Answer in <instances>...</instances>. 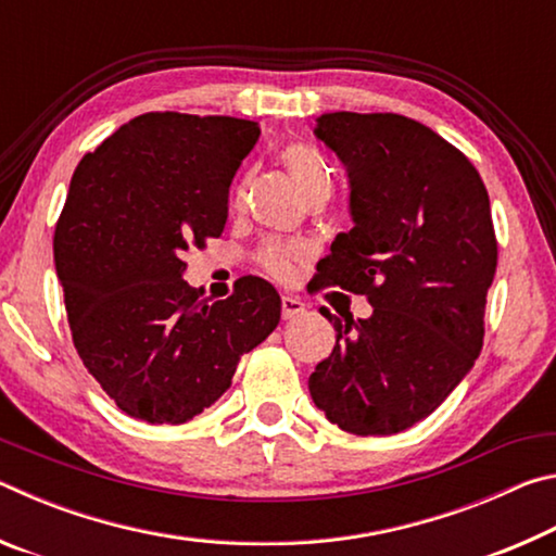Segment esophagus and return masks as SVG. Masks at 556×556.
Here are the masks:
<instances>
[{
    "instance_id": "1",
    "label": "esophagus",
    "mask_w": 556,
    "mask_h": 556,
    "mask_svg": "<svg viewBox=\"0 0 556 556\" xmlns=\"http://www.w3.org/2000/svg\"><path fill=\"white\" fill-rule=\"evenodd\" d=\"M304 312H306L304 301H299L296 296H291V294L281 296V316H285V321H289V318H296Z\"/></svg>"
}]
</instances>
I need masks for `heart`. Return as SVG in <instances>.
<instances>
[{
  "label": "heart",
  "instance_id": "1",
  "mask_svg": "<svg viewBox=\"0 0 556 556\" xmlns=\"http://www.w3.org/2000/svg\"><path fill=\"white\" fill-rule=\"evenodd\" d=\"M281 162L287 164V168L291 172V176L296 178L301 191L306 195H314L318 191H328L331 193L333 188V174L331 166L324 159V154L314 149L312 144H287L281 149ZM244 193H248V184H240L238 191H235V203L244 201ZM304 255L301 244L294 242H269L265 252H262V265L279 279L291 277L294 271V265Z\"/></svg>",
  "mask_w": 556,
  "mask_h": 556
}]
</instances>
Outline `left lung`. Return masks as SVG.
<instances>
[{
	"label": "left lung",
	"mask_w": 556,
	"mask_h": 556,
	"mask_svg": "<svg viewBox=\"0 0 556 556\" xmlns=\"http://www.w3.org/2000/svg\"><path fill=\"white\" fill-rule=\"evenodd\" d=\"M314 135L345 166L353 218L316 279L365 294L372 314L341 321L321 308L336 345L308 392L343 431L397 434L429 417L481 353L497 265L491 201L476 166L421 122L326 112Z\"/></svg>",
	"instance_id": "obj_1"
}]
</instances>
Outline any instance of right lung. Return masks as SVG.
Listing matches in <instances>:
<instances>
[{"instance_id": "obj_1", "label": "right lung", "mask_w": 556, "mask_h": 556, "mask_svg": "<svg viewBox=\"0 0 556 556\" xmlns=\"http://www.w3.org/2000/svg\"><path fill=\"white\" fill-rule=\"evenodd\" d=\"M257 139L250 119L147 112L75 168L55 271L75 351L129 417L193 419L279 324L265 279L244 277L220 301L184 281V252L223 235L232 176Z\"/></svg>"}]
</instances>
